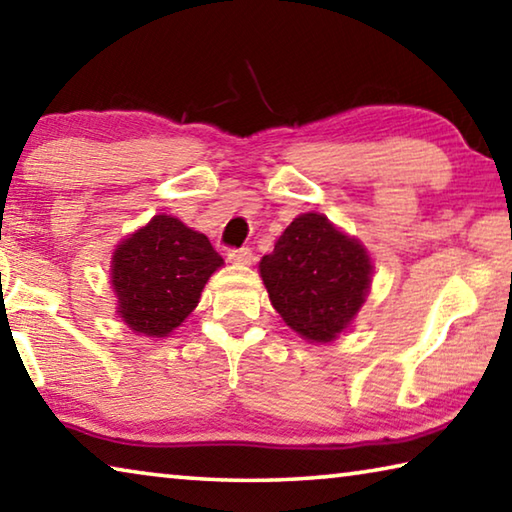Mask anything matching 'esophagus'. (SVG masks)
<instances>
[{"label": "esophagus", "instance_id": "esophagus-1", "mask_svg": "<svg viewBox=\"0 0 512 512\" xmlns=\"http://www.w3.org/2000/svg\"><path fill=\"white\" fill-rule=\"evenodd\" d=\"M229 261L231 263H238V265H249L251 258H254V254H251V249L242 247V249H229Z\"/></svg>", "mask_w": 512, "mask_h": 512}]
</instances>
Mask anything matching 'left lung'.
I'll return each instance as SVG.
<instances>
[{
  "mask_svg": "<svg viewBox=\"0 0 512 512\" xmlns=\"http://www.w3.org/2000/svg\"><path fill=\"white\" fill-rule=\"evenodd\" d=\"M258 270L276 313L313 342H329L347 329L372 281L365 247L322 213L295 217Z\"/></svg>",
  "mask_w": 512,
  "mask_h": 512,
  "instance_id": "left-lung-1",
  "label": "left lung"
}]
</instances>
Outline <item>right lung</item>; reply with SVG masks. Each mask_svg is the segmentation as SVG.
I'll use <instances>...</instances> for the list:
<instances>
[{
	"instance_id": "1",
	"label": "right lung",
	"mask_w": 512,
	"mask_h": 512,
	"mask_svg": "<svg viewBox=\"0 0 512 512\" xmlns=\"http://www.w3.org/2000/svg\"><path fill=\"white\" fill-rule=\"evenodd\" d=\"M222 265L204 233L172 215H154L113 251L117 313L136 333L165 338L195 311L206 281Z\"/></svg>"
}]
</instances>
